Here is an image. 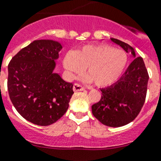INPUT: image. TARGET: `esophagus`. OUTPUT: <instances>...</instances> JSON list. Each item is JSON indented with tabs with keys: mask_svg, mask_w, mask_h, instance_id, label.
I'll list each match as a JSON object with an SVG mask.
<instances>
[{
	"mask_svg": "<svg viewBox=\"0 0 161 161\" xmlns=\"http://www.w3.org/2000/svg\"><path fill=\"white\" fill-rule=\"evenodd\" d=\"M73 90H74V91L77 92V91H85V88L83 86H81L80 85L75 83V84H74V86H73Z\"/></svg>",
	"mask_w": 161,
	"mask_h": 161,
	"instance_id": "34e87169",
	"label": "esophagus"
}]
</instances>
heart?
Masks as SVG:
<instances>
[{
    "label": "heart",
    "mask_w": 161,
    "mask_h": 161,
    "mask_svg": "<svg viewBox=\"0 0 161 161\" xmlns=\"http://www.w3.org/2000/svg\"><path fill=\"white\" fill-rule=\"evenodd\" d=\"M127 55L106 44L87 45L75 52L65 54L63 65L71 77L81 74L86 68V81L93 80L97 86L115 83L127 65Z\"/></svg>",
    "instance_id": "b5f03b06"
}]
</instances>
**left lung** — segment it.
Here are the masks:
<instances>
[{"mask_svg": "<svg viewBox=\"0 0 161 161\" xmlns=\"http://www.w3.org/2000/svg\"><path fill=\"white\" fill-rule=\"evenodd\" d=\"M110 40L127 53L130 52L135 59L119 80L110 86L101 89V100L91 109L94 116L103 125L120 127L133 121L143 107L149 75L143 59L136 57L133 47L119 40Z\"/></svg>", "mask_w": 161, "mask_h": 161, "instance_id": "obj_1", "label": "left lung"}]
</instances>
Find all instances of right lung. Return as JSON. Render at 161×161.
<instances>
[{"label": "right lung", "instance_id": "right-lung-1", "mask_svg": "<svg viewBox=\"0 0 161 161\" xmlns=\"http://www.w3.org/2000/svg\"><path fill=\"white\" fill-rule=\"evenodd\" d=\"M62 49L53 40H36L21 49L8 65L7 88L11 102L23 118L46 126L69 107L73 84L54 72Z\"/></svg>", "mask_w": 161, "mask_h": 161}]
</instances>
